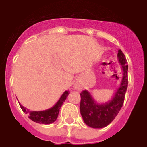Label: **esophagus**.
<instances>
[{
  "mask_svg": "<svg viewBox=\"0 0 147 147\" xmlns=\"http://www.w3.org/2000/svg\"><path fill=\"white\" fill-rule=\"evenodd\" d=\"M76 88V89H78V88Z\"/></svg>",
  "mask_w": 147,
  "mask_h": 147,
  "instance_id": "34e87169",
  "label": "esophagus"
}]
</instances>
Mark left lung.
I'll return each mask as SVG.
<instances>
[{
  "instance_id": "left-lung-1",
  "label": "left lung",
  "mask_w": 147,
  "mask_h": 147,
  "mask_svg": "<svg viewBox=\"0 0 147 147\" xmlns=\"http://www.w3.org/2000/svg\"><path fill=\"white\" fill-rule=\"evenodd\" d=\"M117 57L121 65L122 79L120 86L109 102L100 104L96 102L92 95L85 90L81 92L80 113L85 124L90 127L99 129L107 127L113 121L121 108L128 85V65L125 56L121 49Z\"/></svg>"
}]
</instances>
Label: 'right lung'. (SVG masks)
<instances>
[{
  "mask_svg": "<svg viewBox=\"0 0 147 147\" xmlns=\"http://www.w3.org/2000/svg\"><path fill=\"white\" fill-rule=\"evenodd\" d=\"M70 92L68 90H66L63 93V94L61 96L60 98L58 100V102L53 106L52 107L48 109V110H42V111H31L28 109L26 108L19 104L23 112L26 113L28 115V118L33 121L39 124H49L57 120L59 115V109L62 105L63 102L65 101L67 96L69 95Z\"/></svg>",
  "mask_w": 147,
  "mask_h": 147,
  "instance_id": "obj_1",
  "label": "right lung"
}]
</instances>
